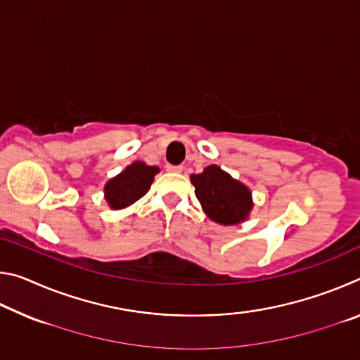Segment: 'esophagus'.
<instances>
[{
	"instance_id": "obj_1",
	"label": "esophagus",
	"mask_w": 360,
	"mask_h": 360,
	"mask_svg": "<svg viewBox=\"0 0 360 360\" xmlns=\"http://www.w3.org/2000/svg\"><path fill=\"white\" fill-rule=\"evenodd\" d=\"M167 172L181 173V172H182V167H181V165H167Z\"/></svg>"
}]
</instances>
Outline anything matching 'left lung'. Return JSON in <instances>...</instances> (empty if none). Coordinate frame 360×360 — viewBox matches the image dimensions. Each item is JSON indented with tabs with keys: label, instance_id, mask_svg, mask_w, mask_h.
Returning a JSON list of instances; mask_svg holds the SVG:
<instances>
[{
	"label": "left lung",
	"instance_id": "1",
	"mask_svg": "<svg viewBox=\"0 0 360 360\" xmlns=\"http://www.w3.org/2000/svg\"><path fill=\"white\" fill-rule=\"evenodd\" d=\"M195 195L210 219L222 225L245 221L252 208L251 192L221 168L211 165L203 173L192 174Z\"/></svg>",
	"mask_w": 360,
	"mask_h": 360
}]
</instances>
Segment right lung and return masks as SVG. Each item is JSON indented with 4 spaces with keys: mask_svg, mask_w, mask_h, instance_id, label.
<instances>
[{
    "mask_svg": "<svg viewBox=\"0 0 360 360\" xmlns=\"http://www.w3.org/2000/svg\"><path fill=\"white\" fill-rule=\"evenodd\" d=\"M157 173V167H149L143 162L131 163L130 167L125 168V172H122L106 184L105 197L109 206L114 210H120L135 203L149 191Z\"/></svg>",
    "mask_w": 360,
    "mask_h": 360,
    "instance_id": "right-lung-1",
    "label": "right lung"
}]
</instances>
